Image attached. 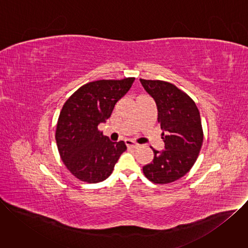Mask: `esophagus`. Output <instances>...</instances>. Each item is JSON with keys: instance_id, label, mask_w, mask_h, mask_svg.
Masks as SVG:
<instances>
[{"instance_id": "obj_1", "label": "esophagus", "mask_w": 248, "mask_h": 248, "mask_svg": "<svg viewBox=\"0 0 248 248\" xmlns=\"http://www.w3.org/2000/svg\"><path fill=\"white\" fill-rule=\"evenodd\" d=\"M125 144L127 147H130V148H137L139 146V144L134 142V141L131 139H125Z\"/></svg>"}]
</instances>
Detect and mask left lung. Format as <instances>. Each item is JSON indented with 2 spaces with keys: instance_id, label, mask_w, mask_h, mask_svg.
<instances>
[{
  "instance_id": "obj_1",
  "label": "left lung",
  "mask_w": 248,
  "mask_h": 248,
  "mask_svg": "<svg viewBox=\"0 0 248 248\" xmlns=\"http://www.w3.org/2000/svg\"><path fill=\"white\" fill-rule=\"evenodd\" d=\"M145 91L158 108L165 149H153V161L143 167L146 178L155 184L181 179L194 165L203 142L199 111L194 101L173 84L162 80L141 79Z\"/></svg>"
}]
</instances>
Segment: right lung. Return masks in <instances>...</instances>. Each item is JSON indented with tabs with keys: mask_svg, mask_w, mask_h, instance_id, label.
<instances>
[{
	"mask_svg": "<svg viewBox=\"0 0 248 248\" xmlns=\"http://www.w3.org/2000/svg\"><path fill=\"white\" fill-rule=\"evenodd\" d=\"M134 79L92 81L64 103L56 141L63 164L78 180L97 184L108 179L126 150L124 141L113 142L98 130V125L111 117L116 103L128 92Z\"/></svg>",
	"mask_w": 248,
	"mask_h": 248,
	"instance_id": "1",
	"label": "right lung"
}]
</instances>
